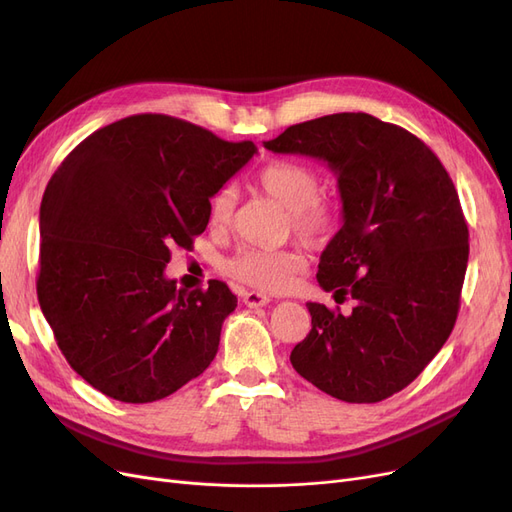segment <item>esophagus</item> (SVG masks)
<instances>
[{
  "instance_id": "34e87169",
  "label": "esophagus",
  "mask_w": 512,
  "mask_h": 512,
  "mask_svg": "<svg viewBox=\"0 0 512 512\" xmlns=\"http://www.w3.org/2000/svg\"><path fill=\"white\" fill-rule=\"evenodd\" d=\"M269 301H271V297H269V294H265V292L250 290V292L243 294V303L247 307H262V305H267Z\"/></svg>"
}]
</instances>
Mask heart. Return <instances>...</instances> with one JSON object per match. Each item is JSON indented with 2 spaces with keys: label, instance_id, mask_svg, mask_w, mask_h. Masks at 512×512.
I'll list each match as a JSON object with an SVG mask.
<instances>
[{
  "label": "heart",
  "instance_id": "obj_1",
  "mask_svg": "<svg viewBox=\"0 0 512 512\" xmlns=\"http://www.w3.org/2000/svg\"><path fill=\"white\" fill-rule=\"evenodd\" d=\"M258 188L288 209L292 230L309 243H322L331 237L337 224V203L320 192V175L312 166L297 160H273L256 175ZM235 192L220 188L211 196L209 222L213 228H228L235 215ZM305 269V254L297 245L280 250L243 245L224 262V271L241 284L258 290L280 292L290 288Z\"/></svg>",
  "mask_w": 512,
  "mask_h": 512
}]
</instances>
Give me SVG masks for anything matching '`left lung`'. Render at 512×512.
<instances>
[{
  "label": "left lung",
  "mask_w": 512,
  "mask_h": 512,
  "mask_svg": "<svg viewBox=\"0 0 512 512\" xmlns=\"http://www.w3.org/2000/svg\"><path fill=\"white\" fill-rule=\"evenodd\" d=\"M265 147L324 160L337 175L344 226L316 277L335 299L356 301L350 316L307 303L312 331L290 352L292 367L348 404L399 393L459 314L470 243L453 179L421 138L367 113L303 121Z\"/></svg>",
  "instance_id": "1"
}]
</instances>
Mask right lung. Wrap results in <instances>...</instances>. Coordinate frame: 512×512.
I'll use <instances>...</instances> for the list:
<instances>
[{"label":"right lung","mask_w":512,"mask_h":512,"mask_svg":"<svg viewBox=\"0 0 512 512\" xmlns=\"http://www.w3.org/2000/svg\"><path fill=\"white\" fill-rule=\"evenodd\" d=\"M256 153L168 115L89 134L59 164L40 205L38 301L70 367L126 404L173 395L215 359L237 297L211 280L179 290L168 247H192L211 196Z\"/></svg>","instance_id":"obj_1"}]
</instances>
